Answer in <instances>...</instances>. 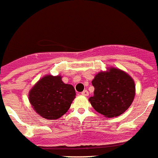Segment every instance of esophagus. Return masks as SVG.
Masks as SVG:
<instances>
[{
  "label": "esophagus",
  "mask_w": 158,
  "mask_h": 158,
  "mask_svg": "<svg viewBox=\"0 0 158 158\" xmlns=\"http://www.w3.org/2000/svg\"><path fill=\"white\" fill-rule=\"evenodd\" d=\"M81 95H84V96H88V95H89V92L87 91L86 89H85L84 91L81 92Z\"/></svg>",
  "instance_id": "1"
}]
</instances>
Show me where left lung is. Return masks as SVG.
<instances>
[{
  "label": "left lung",
  "mask_w": 158,
  "mask_h": 158,
  "mask_svg": "<svg viewBox=\"0 0 158 158\" xmlns=\"http://www.w3.org/2000/svg\"><path fill=\"white\" fill-rule=\"evenodd\" d=\"M94 95L89 97L90 104L105 117L120 116L129 108L135 95L133 78L117 68H108L99 72L92 80Z\"/></svg>",
  "instance_id": "left-lung-1"
}]
</instances>
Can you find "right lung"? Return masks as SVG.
Returning a JSON list of instances; mask_svg holds the SVG:
<instances>
[{
    "label": "right lung",
    "instance_id": "add662e5",
    "mask_svg": "<svg viewBox=\"0 0 158 158\" xmlns=\"http://www.w3.org/2000/svg\"><path fill=\"white\" fill-rule=\"evenodd\" d=\"M75 98L74 87L65 84L61 75L44 76L28 92L32 108L48 120L59 119L65 114Z\"/></svg>",
    "mask_w": 158,
    "mask_h": 158
}]
</instances>
